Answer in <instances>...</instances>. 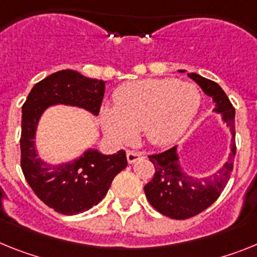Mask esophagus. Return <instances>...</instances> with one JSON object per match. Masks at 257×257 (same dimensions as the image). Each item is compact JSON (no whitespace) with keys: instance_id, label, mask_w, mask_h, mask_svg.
<instances>
[{"instance_id":"34e87169","label":"esophagus","mask_w":257,"mask_h":257,"mask_svg":"<svg viewBox=\"0 0 257 257\" xmlns=\"http://www.w3.org/2000/svg\"><path fill=\"white\" fill-rule=\"evenodd\" d=\"M144 158V154L142 153H138V151H126V159H128V163L129 164H133V163H136L137 160L142 159Z\"/></svg>"}]
</instances>
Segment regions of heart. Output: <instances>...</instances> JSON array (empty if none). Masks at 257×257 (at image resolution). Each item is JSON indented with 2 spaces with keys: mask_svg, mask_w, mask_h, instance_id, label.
I'll use <instances>...</instances> for the list:
<instances>
[{
  "mask_svg": "<svg viewBox=\"0 0 257 257\" xmlns=\"http://www.w3.org/2000/svg\"><path fill=\"white\" fill-rule=\"evenodd\" d=\"M194 84L176 79H146L116 90L113 106L102 107L101 121L107 137L125 144L141 129L154 146H169L184 136L200 108Z\"/></svg>",
  "mask_w": 257,
  "mask_h": 257,
  "instance_id": "heart-1",
  "label": "heart"
}]
</instances>
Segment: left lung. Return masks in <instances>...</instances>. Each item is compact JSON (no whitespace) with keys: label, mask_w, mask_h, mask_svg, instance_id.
Masks as SVG:
<instances>
[{"label":"left lung","mask_w":257,"mask_h":257,"mask_svg":"<svg viewBox=\"0 0 257 257\" xmlns=\"http://www.w3.org/2000/svg\"><path fill=\"white\" fill-rule=\"evenodd\" d=\"M178 72L186 71L178 70ZM187 76L202 88L204 94L212 98L215 103L213 112L220 115L221 121L230 132V154L224 166L203 177L185 171L178 146L149 156L155 167V175L145 186L147 200L162 215L176 220L193 217L217 199L230 178L235 158V110L233 104L217 82L194 72L187 73Z\"/></svg>","instance_id":"left-lung-1"}]
</instances>
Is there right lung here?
Masks as SVG:
<instances>
[{
    "label": "right lung",
    "instance_id": "1",
    "mask_svg": "<svg viewBox=\"0 0 257 257\" xmlns=\"http://www.w3.org/2000/svg\"><path fill=\"white\" fill-rule=\"evenodd\" d=\"M103 80L62 70L37 82L22 107V171L35 194L63 215H77L101 202L112 180L126 167L125 151L104 155L89 147L70 162L51 164L40 156L36 135L49 107L64 104L97 116L104 94Z\"/></svg>",
    "mask_w": 257,
    "mask_h": 257
}]
</instances>
